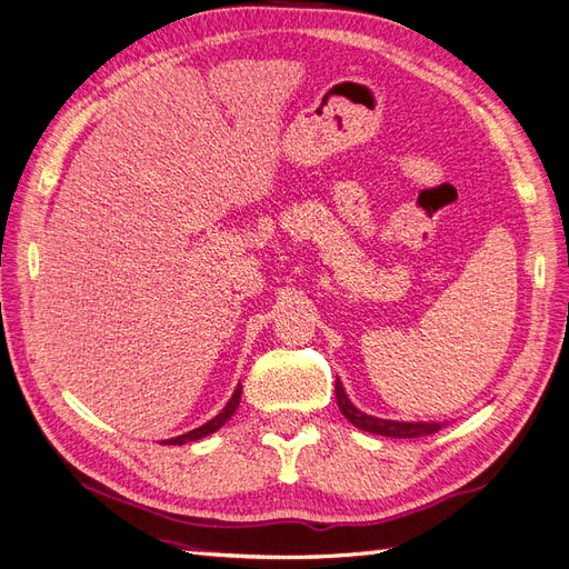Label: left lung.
I'll return each instance as SVG.
<instances>
[{"label":"left lung","mask_w":569,"mask_h":569,"mask_svg":"<svg viewBox=\"0 0 569 569\" xmlns=\"http://www.w3.org/2000/svg\"><path fill=\"white\" fill-rule=\"evenodd\" d=\"M335 393H337V403L341 416L347 418L351 425H356L363 432H372V435H382V437H396V439H416V437H427L435 435L443 427L441 422H396V420H382V418H372L368 412H360L351 401L347 391H343L339 377L335 385Z\"/></svg>","instance_id":"obj_1"}]
</instances>
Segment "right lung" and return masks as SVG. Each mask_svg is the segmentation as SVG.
<instances>
[{
    "instance_id": "add662e5",
    "label": "right lung",
    "mask_w": 569,
    "mask_h": 569,
    "mask_svg": "<svg viewBox=\"0 0 569 569\" xmlns=\"http://www.w3.org/2000/svg\"><path fill=\"white\" fill-rule=\"evenodd\" d=\"M239 396H242V385H237V389H234V393H232V399L228 401L226 408H222V410L218 412V416H216L213 420H209L206 425L192 429V432L180 435V437H176V439H166V441H161V443L180 446V443H187V441H197V439H201V437H206V435H213L218 427H222V425H226V422L234 416V410H237V406H239Z\"/></svg>"
}]
</instances>
